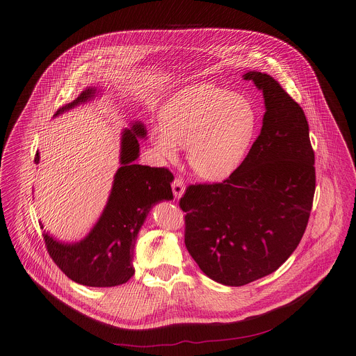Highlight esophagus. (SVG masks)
<instances>
[{
  "label": "esophagus",
  "mask_w": 356,
  "mask_h": 356,
  "mask_svg": "<svg viewBox=\"0 0 356 356\" xmlns=\"http://www.w3.org/2000/svg\"><path fill=\"white\" fill-rule=\"evenodd\" d=\"M172 190L176 198H180L184 193V183L180 177H175V180L172 181Z\"/></svg>",
  "instance_id": "1"
}]
</instances>
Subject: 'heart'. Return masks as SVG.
<instances>
[{
  "mask_svg": "<svg viewBox=\"0 0 356 356\" xmlns=\"http://www.w3.org/2000/svg\"><path fill=\"white\" fill-rule=\"evenodd\" d=\"M259 113L245 97L225 87L200 83L175 92L154 125L150 140L158 156L176 162L187 147L193 172L204 180L229 177L245 162L257 139Z\"/></svg>",
  "mask_w": 356,
  "mask_h": 356,
  "instance_id": "1",
  "label": "heart"
}]
</instances>
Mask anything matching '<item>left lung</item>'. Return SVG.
<instances>
[{
  "label": "left lung",
  "instance_id": "left-lung-1",
  "mask_svg": "<svg viewBox=\"0 0 356 356\" xmlns=\"http://www.w3.org/2000/svg\"><path fill=\"white\" fill-rule=\"evenodd\" d=\"M243 77L264 91L259 136L228 179L190 184L179 201L188 253L209 277L227 286L258 280L287 261L307 228L316 191L302 108L272 76Z\"/></svg>",
  "mask_w": 356,
  "mask_h": 356
}]
</instances>
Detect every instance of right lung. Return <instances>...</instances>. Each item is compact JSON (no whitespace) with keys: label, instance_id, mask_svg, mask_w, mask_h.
Wrapping results in <instances>:
<instances>
[{"label":"right lung","instance_id":"add662e5","mask_svg":"<svg viewBox=\"0 0 356 356\" xmlns=\"http://www.w3.org/2000/svg\"><path fill=\"white\" fill-rule=\"evenodd\" d=\"M94 90L83 91L73 103L55 115L84 103ZM142 124L125 129L121 142V168L115 173L107 206L91 232L77 243H60L43 232L49 257L76 283L90 287H113L127 283L135 273L132 266L138 232L152 209L162 200H172L173 175L166 168L135 165L139 156L138 138L145 136ZM35 163H39L36 152ZM43 228V225L40 224Z\"/></svg>","mask_w":356,"mask_h":356}]
</instances>
